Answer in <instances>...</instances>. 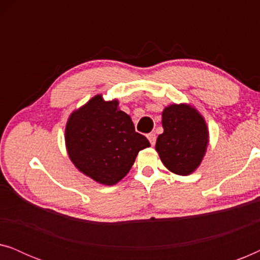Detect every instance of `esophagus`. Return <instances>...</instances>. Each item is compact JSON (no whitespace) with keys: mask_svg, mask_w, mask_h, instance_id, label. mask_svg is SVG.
I'll return each mask as SVG.
<instances>
[{"mask_svg":"<svg viewBox=\"0 0 260 260\" xmlns=\"http://www.w3.org/2000/svg\"><path fill=\"white\" fill-rule=\"evenodd\" d=\"M147 137H148L149 142H150V144L151 145H155V143H156V135L154 133H150V134L147 135Z\"/></svg>","mask_w":260,"mask_h":260,"instance_id":"esophagus-1","label":"esophagus"}]
</instances>
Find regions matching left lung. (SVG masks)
Returning a JSON list of instances; mask_svg holds the SVG:
<instances>
[{"instance_id":"1","label":"left lung","mask_w":260,"mask_h":260,"mask_svg":"<svg viewBox=\"0 0 260 260\" xmlns=\"http://www.w3.org/2000/svg\"><path fill=\"white\" fill-rule=\"evenodd\" d=\"M163 134L156 150L163 165L179 175H189L198 168L208 143L205 120L190 106L170 105L162 113Z\"/></svg>"}]
</instances>
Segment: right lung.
Listing matches in <instances>:
<instances>
[{"label": "right lung", "instance_id": "obj_1", "mask_svg": "<svg viewBox=\"0 0 260 260\" xmlns=\"http://www.w3.org/2000/svg\"><path fill=\"white\" fill-rule=\"evenodd\" d=\"M66 147L80 172L112 186L129 173L138 151L150 143L135 131L130 117L118 110V102H105L95 95L71 115Z\"/></svg>", "mask_w": 260, "mask_h": 260}]
</instances>
